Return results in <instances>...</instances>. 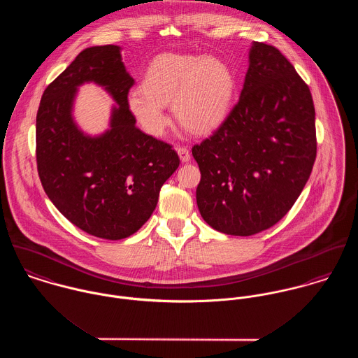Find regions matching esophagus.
<instances>
[{"label":"esophagus","instance_id":"esophagus-1","mask_svg":"<svg viewBox=\"0 0 358 358\" xmlns=\"http://www.w3.org/2000/svg\"><path fill=\"white\" fill-rule=\"evenodd\" d=\"M178 154L182 162H189L190 161V152L186 148H178Z\"/></svg>","mask_w":358,"mask_h":358}]
</instances>
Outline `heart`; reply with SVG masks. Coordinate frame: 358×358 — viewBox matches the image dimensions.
<instances>
[{"label":"heart","mask_w":358,"mask_h":358,"mask_svg":"<svg viewBox=\"0 0 358 358\" xmlns=\"http://www.w3.org/2000/svg\"><path fill=\"white\" fill-rule=\"evenodd\" d=\"M141 90L132 91L127 102L145 132H164L168 124L165 104L172 102L173 114L185 128L208 134L229 117L237 95V77L217 57L165 53L152 62Z\"/></svg>","instance_id":"b5f03b06"}]
</instances>
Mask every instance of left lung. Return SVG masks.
Returning a JSON list of instances; mask_svg holds the SVG:
<instances>
[{
	"mask_svg": "<svg viewBox=\"0 0 358 358\" xmlns=\"http://www.w3.org/2000/svg\"><path fill=\"white\" fill-rule=\"evenodd\" d=\"M238 103L193 148L205 222L230 236L274 226L301 196L317 153L310 90L277 48L252 43Z\"/></svg>",
	"mask_w": 358,
	"mask_h": 358,
	"instance_id": "obj_1",
	"label": "left lung"
}]
</instances>
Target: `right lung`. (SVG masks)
<instances>
[{
	"label": "right lung",
	"mask_w": 358,
	"mask_h": 358,
	"mask_svg": "<svg viewBox=\"0 0 358 358\" xmlns=\"http://www.w3.org/2000/svg\"><path fill=\"white\" fill-rule=\"evenodd\" d=\"M121 47L87 48L48 85L36 122L37 166L52 204L78 229L121 240L152 216L162 185L179 166L168 143L136 127L128 108L135 80L127 71ZM95 83L116 102L109 128L91 136L73 118L80 86Z\"/></svg>",
	"instance_id": "add662e5"
}]
</instances>
